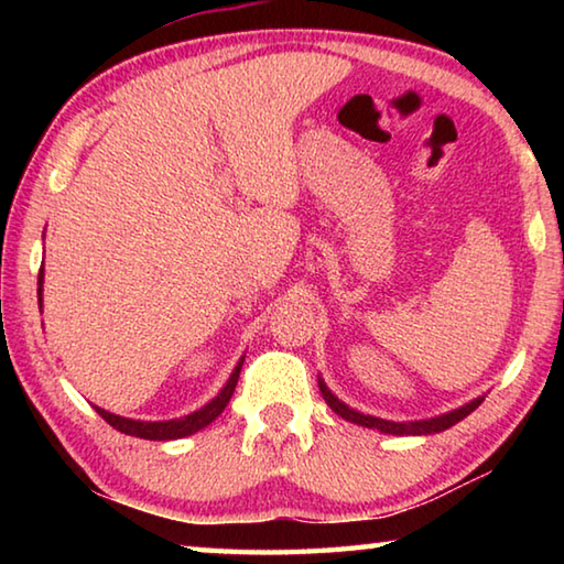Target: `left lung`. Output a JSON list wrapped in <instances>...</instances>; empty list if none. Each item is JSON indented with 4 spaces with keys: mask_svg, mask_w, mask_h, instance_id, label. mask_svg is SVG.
Returning a JSON list of instances; mask_svg holds the SVG:
<instances>
[{
    "mask_svg": "<svg viewBox=\"0 0 564 564\" xmlns=\"http://www.w3.org/2000/svg\"><path fill=\"white\" fill-rule=\"evenodd\" d=\"M318 386H321L323 400H326V403L333 410H336L340 417H346V420H350V423H358L362 427H376V431L388 433V435H431V433L447 431V427H453L455 423H460L463 417L470 415L473 410L482 403V398H475L473 403L457 408V410H453V413H445L441 417L415 420V423H393V420H380V417H373V415H362V413H358V410H352L346 403H340V400L326 388V383H323V380H321Z\"/></svg>",
    "mask_w": 564,
    "mask_h": 564,
    "instance_id": "obj_1",
    "label": "left lung"
}]
</instances>
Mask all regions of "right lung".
<instances>
[{"mask_svg": "<svg viewBox=\"0 0 564 564\" xmlns=\"http://www.w3.org/2000/svg\"><path fill=\"white\" fill-rule=\"evenodd\" d=\"M42 281H44V269H40V305H42ZM241 366L243 360L238 362L236 370L228 378V383L224 386L221 393H218L212 403L204 405L202 410H196V413L184 415L178 420H161V423H144V420H129V417H121V415H113L109 410L97 408V413L107 420L111 427H117L119 433L123 435H133V437H144V441H176V437H186L191 433H198L202 427H206L208 423H214V420L224 413V408L228 405V400H231L236 383H238V373H241Z\"/></svg>", "mask_w": 564, "mask_h": 564, "instance_id": "add662e5", "label": "right lung"}]
</instances>
